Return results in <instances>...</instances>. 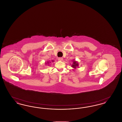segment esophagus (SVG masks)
<instances>
[{
	"mask_svg": "<svg viewBox=\"0 0 122 122\" xmlns=\"http://www.w3.org/2000/svg\"><path fill=\"white\" fill-rule=\"evenodd\" d=\"M58 60L59 61H62L63 60V58H58Z\"/></svg>",
	"mask_w": 122,
	"mask_h": 122,
	"instance_id": "esophagus-1",
	"label": "esophagus"
}]
</instances>
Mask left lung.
Returning <instances> with one entry per match:
<instances>
[{"label":"left lung","mask_w":122,"mask_h":122,"mask_svg":"<svg viewBox=\"0 0 122 122\" xmlns=\"http://www.w3.org/2000/svg\"><path fill=\"white\" fill-rule=\"evenodd\" d=\"M78 63L76 61H73V64L72 65V67L73 68H74V69H76V67H78Z\"/></svg>","instance_id":"left-lung-1"}]
</instances>
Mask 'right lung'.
Masks as SVG:
<instances>
[{
    "mask_svg": "<svg viewBox=\"0 0 122 122\" xmlns=\"http://www.w3.org/2000/svg\"><path fill=\"white\" fill-rule=\"evenodd\" d=\"M47 64H48V63H48V62H47Z\"/></svg>",
    "mask_w": 122,
    "mask_h": 122,
    "instance_id": "1",
    "label": "right lung"
}]
</instances>
